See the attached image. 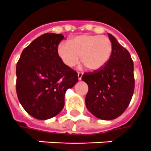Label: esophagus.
<instances>
[{
  "mask_svg": "<svg viewBox=\"0 0 151 151\" xmlns=\"http://www.w3.org/2000/svg\"><path fill=\"white\" fill-rule=\"evenodd\" d=\"M83 75V72H78V79H79V80H81V79H82Z\"/></svg>",
  "mask_w": 151,
  "mask_h": 151,
  "instance_id": "34e87169",
  "label": "esophagus"
}]
</instances>
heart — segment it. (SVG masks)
Returning <instances> with one entry per match:
<instances>
[{
  "instance_id": "heart-1",
  "label": "heart",
  "mask_w": 151,
  "mask_h": 151,
  "mask_svg": "<svg viewBox=\"0 0 151 151\" xmlns=\"http://www.w3.org/2000/svg\"><path fill=\"white\" fill-rule=\"evenodd\" d=\"M113 52V45L105 36L81 34L73 37L68 43H61L58 54L66 65L73 67L82 61L88 69L100 70L108 64Z\"/></svg>"
}]
</instances>
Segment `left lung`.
I'll return each mask as SVG.
<instances>
[{"label":"left lung","mask_w":151,"mask_h":151,"mask_svg":"<svg viewBox=\"0 0 151 151\" xmlns=\"http://www.w3.org/2000/svg\"><path fill=\"white\" fill-rule=\"evenodd\" d=\"M113 45V52L104 68L86 72L82 77L89 90L86 106L95 117L112 120L119 117L129 104L134 92L133 61L130 54L108 34Z\"/></svg>","instance_id":"obj_1"}]
</instances>
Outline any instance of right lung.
<instances>
[{
	"instance_id": "obj_1",
	"label": "right lung",
	"mask_w": 151,
	"mask_h": 151,
	"mask_svg": "<svg viewBox=\"0 0 151 151\" xmlns=\"http://www.w3.org/2000/svg\"><path fill=\"white\" fill-rule=\"evenodd\" d=\"M63 35L47 32L35 39L16 65V93L28 114L40 120L56 116L65 105L66 90L78 74L61 61L58 47Z\"/></svg>"
}]
</instances>
